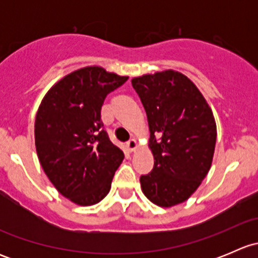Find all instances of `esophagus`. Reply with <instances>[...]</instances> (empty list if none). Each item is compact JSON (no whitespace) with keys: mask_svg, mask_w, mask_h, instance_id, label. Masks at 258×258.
I'll list each match as a JSON object with an SVG mask.
<instances>
[{"mask_svg":"<svg viewBox=\"0 0 258 258\" xmlns=\"http://www.w3.org/2000/svg\"><path fill=\"white\" fill-rule=\"evenodd\" d=\"M126 148L130 151V152H132V151L136 150V148H137V141H136V140H134V139L130 140V141L126 144Z\"/></svg>","mask_w":258,"mask_h":258,"instance_id":"esophagus-1","label":"esophagus"}]
</instances>
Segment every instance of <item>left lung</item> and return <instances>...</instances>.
Returning a JSON list of instances; mask_svg holds the SVG:
<instances>
[{
    "mask_svg": "<svg viewBox=\"0 0 258 258\" xmlns=\"http://www.w3.org/2000/svg\"><path fill=\"white\" fill-rule=\"evenodd\" d=\"M141 98L155 165L141 176L152 204L172 207L189 199L209 173L215 153V117L194 82L173 70L132 79Z\"/></svg>",
    "mask_w": 258,
    "mask_h": 258,
    "instance_id": "1",
    "label": "left lung"
}]
</instances>
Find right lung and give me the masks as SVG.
I'll return each instance as SVG.
<instances>
[{
  "label": "right lung",
  "mask_w": 258,
  "mask_h": 258,
  "mask_svg": "<svg viewBox=\"0 0 258 258\" xmlns=\"http://www.w3.org/2000/svg\"><path fill=\"white\" fill-rule=\"evenodd\" d=\"M127 76L88 66L54 83L35 121L38 160L57 191L80 206L98 204L124 155L108 139L101 121L106 96Z\"/></svg>",
  "instance_id": "right-lung-1"
}]
</instances>
